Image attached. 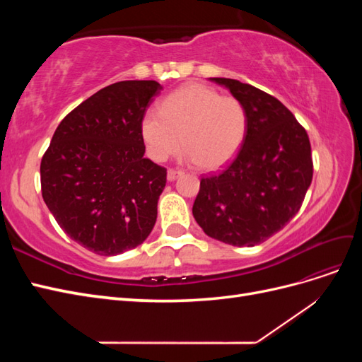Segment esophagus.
Wrapping results in <instances>:
<instances>
[{"instance_id": "obj_1", "label": "esophagus", "mask_w": 362, "mask_h": 362, "mask_svg": "<svg viewBox=\"0 0 362 362\" xmlns=\"http://www.w3.org/2000/svg\"><path fill=\"white\" fill-rule=\"evenodd\" d=\"M180 173H181V170H178V169H169V170H168V180H169V181L177 180V177H178Z\"/></svg>"}]
</instances>
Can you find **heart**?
<instances>
[{
  "label": "heart",
  "mask_w": 362,
  "mask_h": 362,
  "mask_svg": "<svg viewBox=\"0 0 362 362\" xmlns=\"http://www.w3.org/2000/svg\"><path fill=\"white\" fill-rule=\"evenodd\" d=\"M246 127V110L237 98L192 83L164 98L160 110L151 108L145 113L141 137L157 161L177 154L182 145L196 166L214 170L234 158Z\"/></svg>",
  "instance_id": "heart-1"
}]
</instances>
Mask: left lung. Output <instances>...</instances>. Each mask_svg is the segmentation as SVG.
<instances>
[{"mask_svg":"<svg viewBox=\"0 0 362 362\" xmlns=\"http://www.w3.org/2000/svg\"><path fill=\"white\" fill-rule=\"evenodd\" d=\"M211 80L243 104L247 127L235 158L218 173L201 177L193 216L218 242L255 246L300 210L313 181L310 137L275 96L237 80Z\"/></svg>","mask_w":362,"mask_h":362,"instance_id":"1","label":"left lung"}]
</instances>
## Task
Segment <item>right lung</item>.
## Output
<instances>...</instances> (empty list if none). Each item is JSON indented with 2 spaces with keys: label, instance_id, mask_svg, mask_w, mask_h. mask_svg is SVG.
I'll use <instances>...</instances> for the list:
<instances>
[{
  "label": "right lung",
  "instance_id": "add662e5",
  "mask_svg": "<svg viewBox=\"0 0 362 362\" xmlns=\"http://www.w3.org/2000/svg\"><path fill=\"white\" fill-rule=\"evenodd\" d=\"M163 87L119 81L57 127L40 163L42 198L60 228L98 255L141 245L157 221L168 170L145 158L141 119Z\"/></svg>",
  "mask_w": 362,
  "mask_h": 362
}]
</instances>
